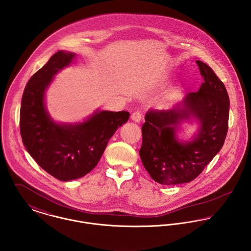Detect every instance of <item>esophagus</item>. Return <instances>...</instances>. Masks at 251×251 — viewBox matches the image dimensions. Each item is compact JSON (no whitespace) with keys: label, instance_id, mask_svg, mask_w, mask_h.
<instances>
[{"label":"esophagus","instance_id":"1","mask_svg":"<svg viewBox=\"0 0 251 251\" xmlns=\"http://www.w3.org/2000/svg\"><path fill=\"white\" fill-rule=\"evenodd\" d=\"M131 119H132L133 121L139 123V122L141 121V119H142V114H141V112H138V111L133 112L132 115H131Z\"/></svg>","mask_w":251,"mask_h":251}]
</instances>
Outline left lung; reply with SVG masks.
<instances>
[{"label":"left lung","instance_id":"left-lung-1","mask_svg":"<svg viewBox=\"0 0 251 251\" xmlns=\"http://www.w3.org/2000/svg\"><path fill=\"white\" fill-rule=\"evenodd\" d=\"M204 80L170 110H149L141 127L139 156L151 178L162 185L188 183L220 152L228 131L229 97L225 85L206 63L196 60ZM194 115L201 122L198 137L180 144L175 130L181 120Z\"/></svg>","mask_w":251,"mask_h":251}]
</instances>
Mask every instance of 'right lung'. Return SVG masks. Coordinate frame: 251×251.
Returning <instances> with one entry per match:
<instances>
[{
    "instance_id": "add662e5",
    "label": "right lung",
    "mask_w": 251,
    "mask_h": 251,
    "mask_svg": "<svg viewBox=\"0 0 251 251\" xmlns=\"http://www.w3.org/2000/svg\"><path fill=\"white\" fill-rule=\"evenodd\" d=\"M75 54L58 51L28 80L22 97L20 132L23 143L38 166L60 181L89 173L100 161L118 127L128 121L125 111H101L84 123L58 125L44 107V91L57 71Z\"/></svg>"
}]
</instances>
